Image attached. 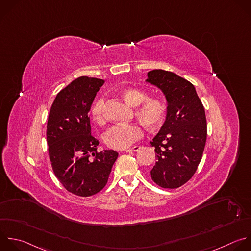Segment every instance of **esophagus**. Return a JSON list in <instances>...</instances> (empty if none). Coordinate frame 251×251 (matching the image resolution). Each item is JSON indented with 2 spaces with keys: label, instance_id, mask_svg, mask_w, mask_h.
<instances>
[{
  "label": "esophagus",
  "instance_id": "34e87169",
  "mask_svg": "<svg viewBox=\"0 0 251 251\" xmlns=\"http://www.w3.org/2000/svg\"><path fill=\"white\" fill-rule=\"evenodd\" d=\"M139 149H140V147H139V146H135V147H133V148H130V149L125 150V151H126V152H133V151H139Z\"/></svg>",
  "mask_w": 251,
  "mask_h": 251
}]
</instances>
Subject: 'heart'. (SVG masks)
Returning <instances> with one entry per match:
<instances>
[{"mask_svg": "<svg viewBox=\"0 0 251 251\" xmlns=\"http://www.w3.org/2000/svg\"><path fill=\"white\" fill-rule=\"evenodd\" d=\"M121 97L125 102L135 107L136 117L149 129L158 127L166 113V104L163 100L155 98L147 99L146 93L138 89H126L121 92ZM104 100H97L91 109V114L95 122H104ZM143 136V129L139 124H121L111 127L104 135L105 144L115 150H124Z\"/></svg>", "mask_w": 251, "mask_h": 251, "instance_id": "obj_1", "label": "heart"}]
</instances>
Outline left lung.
<instances>
[{"label":"left lung","mask_w":251,"mask_h":251,"mask_svg":"<svg viewBox=\"0 0 251 251\" xmlns=\"http://www.w3.org/2000/svg\"><path fill=\"white\" fill-rule=\"evenodd\" d=\"M145 80L161 91L166 101L165 120L151 145L156 161L150 172L162 188H177L195 174L207 139L204 106L195 87L175 73L152 70Z\"/></svg>","instance_id":"obj_1"}]
</instances>
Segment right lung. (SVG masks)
<instances>
[{"instance_id": "add662e5", "label": "right lung", "mask_w": 251, "mask_h": 251, "mask_svg": "<svg viewBox=\"0 0 251 251\" xmlns=\"http://www.w3.org/2000/svg\"><path fill=\"white\" fill-rule=\"evenodd\" d=\"M104 80L79 76L54 100L47 122V144L52 169L71 193L88 197L107 183L118 157L113 150L97 151L99 141L91 134L89 112Z\"/></svg>"}]
</instances>
